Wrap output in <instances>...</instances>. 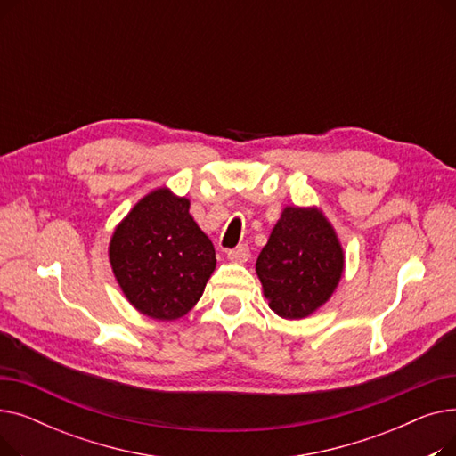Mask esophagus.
Masks as SVG:
<instances>
[{
    "label": "esophagus",
    "instance_id": "esophagus-1",
    "mask_svg": "<svg viewBox=\"0 0 456 456\" xmlns=\"http://www.w3.org/2000/svg\"><path fill=\"white\" fill-rule=\"evenodd\" d=\"M227 258L234 265H244V262L249 258V248L248 246H238L234 249L227 251Z\"/></svg>",
    "mask_w": 456,
    "mask_h": 456
}]
</instances>
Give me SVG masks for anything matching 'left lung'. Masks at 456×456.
Instances as JSON below:
<instances>
[{
  "label": "left lung",
  "mask_w": 456,
  "mask_h": 456,
  "mask_svg": "<svg viewBox=\"0 0 456 456\" xmlns=\"http://www.w3.org/2000/svg\"><path fill=\"white\" fill-rule=\"evenodd\" d=\"M346 266L338 234L318 207L289 205L256 258L268 306L284 320L314 314L337 290Z\"/></svg>",
  "instance_id": "1"
}]
</instances>
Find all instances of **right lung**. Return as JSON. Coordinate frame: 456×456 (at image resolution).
I'll list each match as a JSON object with an SVG mask.
<instances>
[{
    "instance_id": "obj_1",
    "label": "right lung",
    "mask_w": 456,
    "mask_h": 456,
    "mask_svg": "<svg viewBox=\"0 0 456 456\" xmlns=\"http://www.w3.org/2000/svg\"><path fill=\"white\" fill-rule=\"evenodd\" d=\"M109 260L127 301L140 314L174 322L203 296L216 268L210 238L170 188L143 196L110 236Z\"/></svg>"
}]
</instances>
